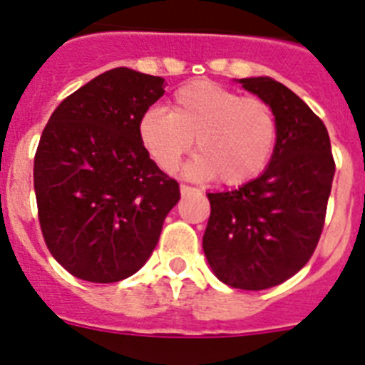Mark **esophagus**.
<instances>
[{"label": "esophagus", "mask_w": 365, "mask_h": 365, "mask_svg": "<svg viewBox=\"0 0 365 365\" xmlns=\"http://www.w3.org/2000/svg\"><path fill=\"white\" fill-rule=\"evenodd\" d=\"M180 193H182V195H195V193H199V190L188 185H180Z\"/></svg>", "instance_id": "34e87169"}]
</instances>
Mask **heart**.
Wrapping results in <instances>:
<instances>
[{
	"label": "heart",
	"mask_w": 365,
	"mask_h": 365,
	"mask_svg": "<svg viewBox=\"0 0 365 365\" xmlns=\"http://www.w3.org/2000/svg\"><path fill=\"white\" fill-rule=\"evenodd\" d=\"M138 138L166 173L179 170L195 138L199 153L186 175L199 180L219 175L225 185L237 186L256 179L270 163L278 143V118L263 98L197 80L173 93L170 111H144Z\"/></svg>",
	"instance_id": "b5f03b06"
}]
</instances>
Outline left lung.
Listing matches in <instances>:
<instances>
[{"mask_svg": "<svg viewBox=\"0 0 365 365\" xmlns=\"http://www.w3.org/2000/svg\"><path fill=\"white\" fill-rule=\"evenodd\" d=\"M240 83L276 113L278 143L257 179L208 193L205 256L222 283L263 291L305 267L324 230L334 177L327 128L296 93L269 76Z\"/></svg>", "mask_w": 365, "mask_h": 365, "instance_id": "left-lung-1", "label": "left lung"}]
</instances>
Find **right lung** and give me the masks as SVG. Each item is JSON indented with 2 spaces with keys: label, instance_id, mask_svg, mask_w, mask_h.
Wrapping results in <instances>:
<instances>
[{
  "label": "right lung",
  "instance_id": "1",
  "mask_svg": "<svg viewBox=\"0 0 365 365\" xmlns=\"http://www.w3.org/2000/svg\"><path fill=\"white\" fill-rule=\"evenodd\" d=\"M163 95L164 78L117 67L67 96L45 125L34 155L38 217L49 252L76 278H130L180 199L138 138V120Z\"/></svg>",
  "mask_w": 365,
  "mask_h": 365
}]
</instances>
